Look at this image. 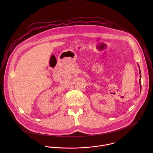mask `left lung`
I'll return each instance as SVG.
<instances>
[{
    "label": "left lung",
    "mask_w": 153,
    "mask_h": 153,
    "mask_svg": "<svg viewBox=\"0 0 153 153\" xmlns=\"http://www.w3.org/2000/svg\"><path fill=\"white\" fill-rule=\"evenodd\" d=\"M139 72H140V68H139ZM140 77H141V75H140ZM140 89H141V84H140Z\"/></svg>",
    "instance_id": "8db88e82"
}]
</instances>
